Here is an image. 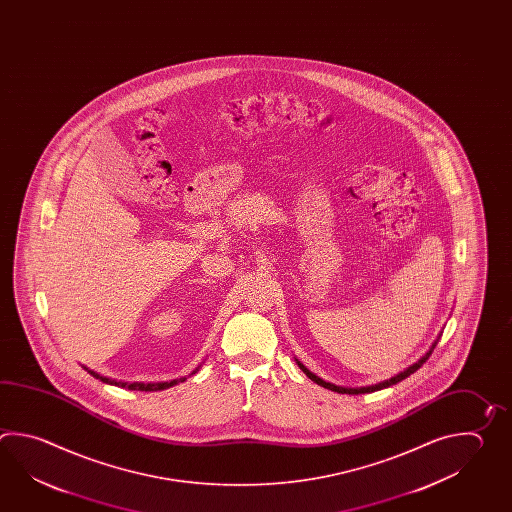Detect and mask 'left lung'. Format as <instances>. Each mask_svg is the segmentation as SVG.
<instances>
[{
	"mask_svg": "<svg viewBox=\"0 0 512 512\" xmlns=\"http://www.w3.org/2000/svg\"><path fill=\"white\" fill-rule=\"evenodd\" d=\"M436 345H438V341H434L432 346L428 348L427 354L423 355L421 359H418L414 365L408 366V368H405L403 372H399L396 376L390 377V379H386V381H381V383H377V385L359 386V388H345V386H337L334 385V383H326L324 379H321V377L315 376L313 372H310V370H308L301 361H297V359H295V361H297V365H299V368L303 370L304 374L312 379L313 383L324 386V388H328V390H332V392H337V394H370V392H376V390H383V388H388V386L396 385L399 381L407 379L410 374H414L416 370H419V368L423 366V363H427V359L432 355V352H434Z\"/></svg>",
	"mask_w": 512,
	"mask_h": 512,
	"instance_id": "1",
	"label": "left lung"
}]
</instances>
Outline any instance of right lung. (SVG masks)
I'll list each match as a JSON object with an SVG mask.
<instances>
[{"label":"right lung","instance_id":"obj_1","mask_svg":"<svg viewBox=\"0 0 512 512\" xmlns=\"http://www.w3.org/2000/svg\"><path fill=\"white\" fill-rule=\"evenodd\" d=\"M85 370H87L91 376L96 377V379H100V381L107 383V385L122 386V388L140 390V392H157V390H166L169 386H175L178 385V383H184V381H186V377H180V379L164 381V383H124V381H116V379H109V377L100 376V374H96V372L89 370V368H85ZM197 370H199V368H195L191 374H197Z\"/></svg>","mask_w":512,"mask_h":512}]
</instances>
